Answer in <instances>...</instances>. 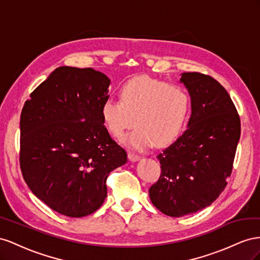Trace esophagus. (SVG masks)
Wrapping results in <instances>:
<instances>
[{"mask_svg":"<svg viewBox=\"0 0 260 260\" xmlns=\"http://www.w3.org/2000/svg\"><path fill=\"white\" fill-rule=\"evenodd\" d=\"M128 159L132 161V162H136L140 159V157L138 154L136 153H133V152H128Z\"/></svg>","mask_w":260,"mask_h":260,"instance_id":"esophagus-1","label":"esophagus"}]
</instances>
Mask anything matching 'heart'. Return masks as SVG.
I'll list each match as a JSON object with an SVG mask.
<instances>
[{"instance_id": "heart-1", "label": "heart", "mask_w": 260, "mask_h": 260, "mask_svg": "<svg viewBox=\"0 0 260 260\" xmlns=\"http://www.w3.org/2000/svg\"><path fill=\"white\" fill-rule=\"evenodd\" d=\"M120 97L121 102L112 98L103 101L102 121L115 137L135 123L137 127L123 136L122 142L137 150H146L153 144L165 147L173 143L189 114L190 98L186 89L150 76L126 81Z\"/></svg>"}]
</instances>
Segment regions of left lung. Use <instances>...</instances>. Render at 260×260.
Masks as SVG:
<instances>
[{
  "instance_id": "8db88e82",
  "label": "left lung",
  "mask_w": 260,
  "mask_h": 260,
  "mask_svg": "<svg viewBox=\"0 0 260 260\" xmlns=\"http://www.w3.org/2000/svg\"><path fill=\"white\" fill-rule=\"evenodd\" d=\"M181 75L190 97L187 129L158 154L161 175L149 188L155 208L175 218L203 210L223 191L241 136L240 116L223 86L200 73Z\"/></svg>"
}]
</instances>
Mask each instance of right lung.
<instances>
[{
  "mask_svg": "<svg viewBox=\"0 0 260 260\" xmlns=\"http://www.w3.org/2000/svg\"><path fill=\"white\" fill-rule=\"evenodd\" d=\"M111 80L93 69L61 66L31 92L20 115L21 173L51 209L72 218L100 208L107 177L127 162L101 117Z\"/></svg>",
  "mask_w": 260,
  "mask_h": 260,
  "instance_id": "add662e5",
  "label": "right lung"
}]
</instances>
